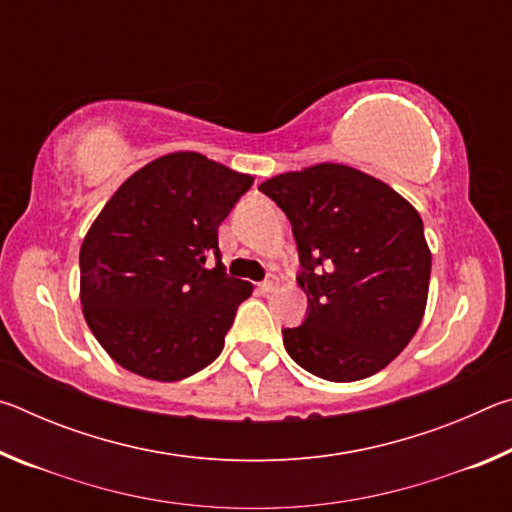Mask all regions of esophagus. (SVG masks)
Wrapping results in <instances>:
<instances>
[{"label": "esophagus", "instance_id": "1", "mask_svg": "<svg viewBox=\"0 0 512 512\" xmlns=\"http://www.w3.org/2000/svg\"><path fill=\"white\" fill-rule=\"evenodd\" d=\"M257 287H259V291H262V293H271V291L277 289V280H275V277H268V280L259 282Z\"/></svg>", "mask_w": 512, "mask_h": 512}]
</instances>
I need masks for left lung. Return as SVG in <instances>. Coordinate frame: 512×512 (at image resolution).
<instances>
[{
  "label": "left lung",
  "instance_id": "obj_1",
  "mask_svg": "<svg viewBox=\"0 0 512 512\" xmlns=\"http://www.w3.org/2000/svg\"><path fill=\"white\" fill-rule=\"evenodd\" d=\"M289 216L309 314L284 329L289 357L327 381L386 368L418 332L431 250L415 207L379 178L318 162L259 185Z\"/></svg>",
  "mask_w": 512,
  "mask_h": 512
}]
</instances>
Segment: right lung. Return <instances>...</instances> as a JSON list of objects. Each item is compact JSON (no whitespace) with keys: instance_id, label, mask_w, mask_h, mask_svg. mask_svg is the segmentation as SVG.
I'll return each mask as SVG.
<instances>
[{"instance_id":"obj_1","label":"right lung","mask_w":512,"mask_h":512,"mask_svg":"<svg viewBox=\"0 0 512 512\" xmlns=\"http://www.w3.org/2000/svg\"><path fill=\"white\" fill-rule=\"evenodd\" d=\"M253 180L176 151L137 169L103 205L81 244V307L121 368L180 381L219 357L237 307L253 293L225 273L219 225Z\"/></svg>"}]
</instances>
